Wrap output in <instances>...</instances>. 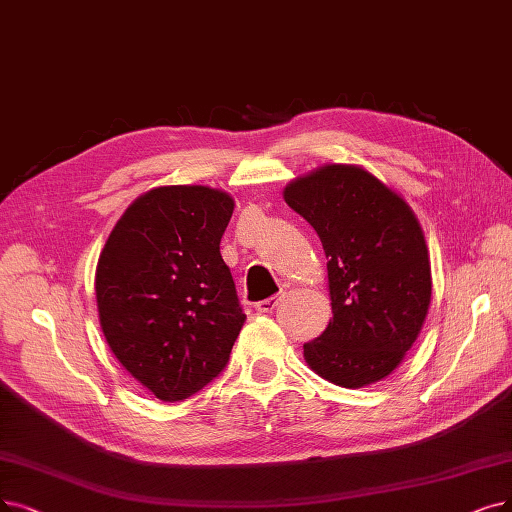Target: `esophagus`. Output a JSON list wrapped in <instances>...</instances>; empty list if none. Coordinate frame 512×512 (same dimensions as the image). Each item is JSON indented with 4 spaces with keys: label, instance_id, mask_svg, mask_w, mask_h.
Instances as JSON below:
<instances>
[{
    "label": "esophagus",
    "instance_id": "1",
    "mask_svg": "<svg viewBox=\"0 0 512 512\" xmlns=\"http://www.w3.org/2000/svg\"><path fill=\"white\" fill-rule=\"evenodd\" d=\"M279 300H281V296H271V298H267V300H262V302H256V313H260V315H267V313H273V309L275 306L279 304Z\"/></svg>",
    "mask_w": 512,
    "mask_h": 512
}]
</instances>
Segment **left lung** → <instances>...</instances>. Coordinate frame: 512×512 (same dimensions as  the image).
I'll list each match as a JSON object with an SVG mask.
<instances>
[{
  "mask_svg": "<svg viewBox=\"0 0 512 512\" xmlns=\"http://www.w3.org/2000/svg\"><path fill=\"white\" fill-rule=\"evenodd\" d=\"M283 199L317 231L327 258L334 317L304 344L306 363L344 388L391 376L414 346L433 292L414 210L353 163H325L298 176Z\"/></svg>",
  "mask_w": 512,
  "mask_h": 512,
  "instance_id": "8db88e82",
  "label": "left lung"
}]
</instances>
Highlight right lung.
<instances>
[{"label": "right lung", "instance_id": "add662e5", "mask_svg": "<svg viewBox=\"0 0 512 512\" xmlns=\"http://www.w3.org/2000/svg\"><path fill=\"white\" fill-rule=\"evenodd\" d=\"M229 193L201 185L155 187L130 203L96 264L100 330L132 378L182 401L229 361L245 323L220 239Z\"/></svg>", "mask_w": 512, "mask_h": 512}]
</instances>
